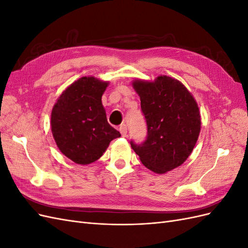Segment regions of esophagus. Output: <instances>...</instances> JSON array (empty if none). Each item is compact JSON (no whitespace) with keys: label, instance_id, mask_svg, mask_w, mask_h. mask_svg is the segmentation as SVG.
<instances>
[{"label":"esophagus","instance_id":"34e87169","mask_svg":"<svg viewBox=\"0 0 248 248\" xmlns=\"http://www.w3.org/2000/svg\"><path fill=\"white\" fill-rule=\"evenodd\" d=\"M119 131L121 132L122 137H126V136H127V126H126L125 124L120 125V127H119Z\"/></svg>","mask_w":248,"mask_h":248}]
</instances>
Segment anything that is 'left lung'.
<instances>
[{"mask_svg": "<svg viewBox=\"0 0 248 248\" xmlns=\"http://www.w3.org/2000/svg\"><path fill=\"white\" fill-rule=\"evenodd\" d=\"M148 128L140 145L130 141L141 163L157 174L174 170L188 158L201 131V115L192 94L178 79L159 76L134 79Z\"/></svg>", "mask_w": 248, "mask_h": 248, "instance_id": "obj_1", "label": "left lung"}]
</instances>
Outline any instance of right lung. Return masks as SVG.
Returning a JSON list of instances; mask_svg holds the SVG:
<instances>
[{"instance_id": "add662e5", "label": "right lung", "mask_w": 248, "mask_h": 248, "mask_svg": "<svg viewBox=\"0 0 248 248\" xmlns=\"http://www.w3.org/2000/svg\"><path fill=\"white\" fill-rule=\"evenodd\" d=\"M108 84L94 77H82L64 90L52 108V137L60 151L78 164L99 159L109 142L121 137L108 124L102 106Z\"/></svg>"}]
</instances>
